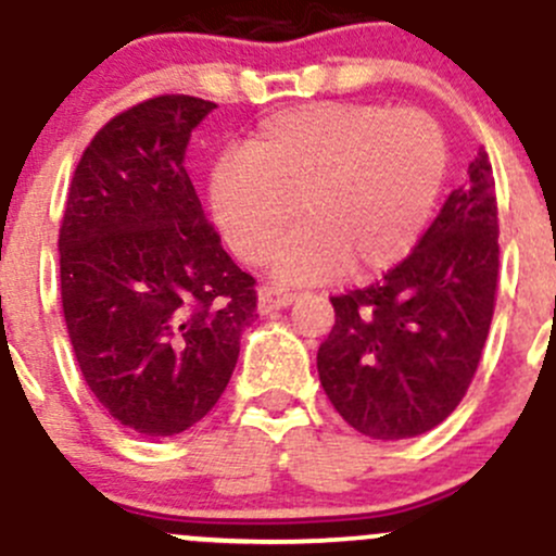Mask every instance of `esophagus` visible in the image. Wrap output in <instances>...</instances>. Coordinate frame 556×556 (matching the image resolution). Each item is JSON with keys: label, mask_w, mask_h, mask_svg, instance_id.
Returning <instances> with one entry per match:
<instances>
[{"label": "esophagus", "mask_w": 556, "mask_h": 556, "mask_svg": "<svg viewBox=\"0 0 556 556\" xmlns=\"http://www.w3.org/2000/svg\"><path fill=\"white\" fill-rule=\"evenodd\" d=\"M295 301V293L288 288H279V285H263L257 290V312L261 314H271L277 309H285Z\"/></svg>", "instance_id": "1"}]
</instances>
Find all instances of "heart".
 Wrapping results in <instances>:
<instances>
[{"mask_svg":"<svg viewBox=\"0 0 556 556\" xmlns=\"http://www.w3.org/2000/svg\"><path fill=\"white\" fill-rule=\"evenodd\" d=\"M450 166L439 123L422 110L319 102L261 123L242 155L210 179L217 228L244 263H274L312 282L350 271L371 277L412 252L435 210Z\"/></svg>","mask_w":556,"mask_h":556,"instance_id":"obj_1","label":"heart"}]
</instances>
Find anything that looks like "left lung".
<instances>
[{
	"instance_id": "8db88e82",
	"label": "left lung",
	"mask_w": 556,
	"mask_h": 556,
	"mask_svg": "<svg viewBox=\"0 0 556 556\" xmlns=\"http://www.w3.org/2000/svg\"><path fill=\"white\" fill-rule=\"evenodd\" d=\"M497 233L495 177L479 150L412 255L379 282L330 299L319 382L357 433L414 439L459 406L495 314Z\"/></svg>"
}]
</instances>
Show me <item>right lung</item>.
<instances>
[{
	"label": "right lung",
	"instance_id": "right-lung-1",
	"mask_svg": "<svg viewBox=\"0 0 556 556\" xmlns=\"http://www.w3.org/2000/svg\"><path fill=\"white\" fill-rule=\"evenodd\" d=\"M215 106L164 93L110 117L83 150L59 228L83 379L115 422L150 439L212 412L257 317L255 277L223 250L182 164Z\"/></svg>",
	"mask_w": 556,
	"mask_h": 556
}]
</instances>
